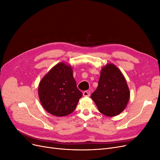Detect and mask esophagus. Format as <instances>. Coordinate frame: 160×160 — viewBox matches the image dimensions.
I'll use <instances>...</instances> for the list:
<instances>
[{
  "label": "esophagus",
  "mask_w": 160,
  "mask_h": 160,
  "mask_svg": "<svg viewBox=\"0 0 160 160\" xmlns=\"http://www.w3.org/2000/svg\"><path fill=\"white\" fill-rule=\"evenodd\" d=\"M90 93L88 91H84L83 92V96H90Z\"/></svg>",
  "instance_id": "1"
}]
</instances>
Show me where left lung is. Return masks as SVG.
<instances>
[{
  "mask_svg": "<svg viewBox=\"0 0 160 160\" xmlns=\"http://www.w3.org/2000/svg\"><path fill=\"white\" fill-rule=\"evenodd\" d=\"M130 91L122 72L113 64L105 66L101 72L96 91L91 98L102 114L113 117L125 109Z\"/></svg>",
  "mask_w": 160,
  "mask_h": 160,
  "instance_id": "8db88e82",
  "label": "left lung"
}]
</instances>
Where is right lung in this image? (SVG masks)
Masks as SVG:
<instances>
[{
  "label": "right lung",
  "instance_id": "right-lung-1",
  "mask_svg": "<svg viewBox=\"0 0 160 160\" xmlns=\"http://www.w3.org/2000/svg\"><path fill=\"white\" fill-rule=\"evenodd\" d=\"M38 88L43 108L57 117L72 113L82 96V93L76 86L72 68L63 62L51 69L41 80Z\"/></svg>",
  "mask_w": 160,
  "mask_h": 160
}]
</instances>
